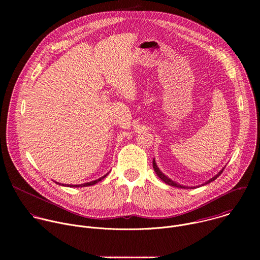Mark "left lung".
Instances as JSON below:
<instances>
[{
	"label": "left lung",
	"mask_w": 260,
	"mask_h": 260,
	"mask_svg": "<svg viewBox=\"0 0 260 260\" xmlns=\"http://www.w3.org/2000/svg\"><path fill=\"white\" fill-rule=\"evenodd\" d=\"M153 169H154V171H155V173H156V175L165 182V183H167V184H169V185H171V186H175V187H180V188H187V187H185V186H183V185H180V184H178V183H176V182H174L173 180H171L170 178H168L167 176H165L160 171H159V169L157 168V166H156V164H155V160L153 159ZM222 172H223V170L222 171H220L215 177H213L212 179H210L207 183H210V182H212V181H214L215 179H217L221 174H222ZM206 183V184H207Z\"/></svg>",
	"instance_id": "left-lung-1"
}]
</instances>
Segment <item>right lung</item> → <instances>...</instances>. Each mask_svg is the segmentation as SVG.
Segmentation results:
<instances>
[{
    "label": "right lung",
    "mask_w": 260,
    "mask_h": 260,
    "mask_svg": "<svg viewBox=\"0 0 260 260\" xmlns=\"http://www.w3.org/2000/svg\"><path fill=\"white\" fill-rule=\"evenodd\" d=\"M108 175V174H107ZM107 175H105V176H103L102 178H100V179H98V180H94V181H91V182H87V183H84V184H79V185H70V187H84V186H90V185H93V184H95V183H98V182H100V181H102ZM57 183V182H56ZM58 184V183H57ZM59 185H62L63 186V184H60L59 183ZM68 186V185H67Z\"/></svg>",
    "instance_id": "add662e5"
}]
</instances>
